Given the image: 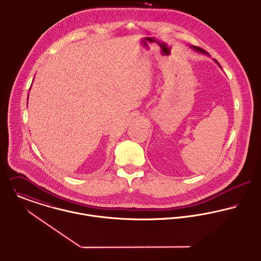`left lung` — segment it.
I'll return each mask as SVG.
<instances>
[{"label":"left lung","mask_w":261,"mask_h":261,"mask_svg":"<svg viewBox=\"0 0 261 261\" xmlns=\"http://www.w3.org/2000/svg\"><path fill=\"white\" fill-rule=\"evenodd\" d=\"M191 47L193 48V49H195V50H197V51H199V53H203V54H206L205 53V50L204 49H202L201 47H199V46H195V45H191ZM218 63V62H217Z\"/></svg>","instance_id":"obj_1"}]
</instances>
